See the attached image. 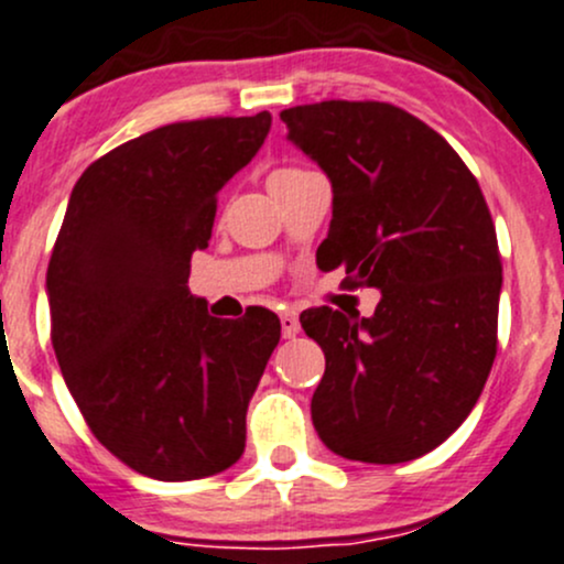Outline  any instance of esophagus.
<instances>
[{"instance_id": "1", "label": "esophagus", "mask_w": 564, "mask_h": 564, "mask_svg": "<svg viewBox=\"0 0 564 564\" xmlns=\"http://www.w3.org/2000/svg\"><path fill=\"white\" fill-rule=\"evenodd\" d=\"M282 336L284 338H293V336H299V330H301V319H299V314H293V312H282Z\"/></svg>"}]
</instances>
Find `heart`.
Wrapping results in <instances>:
<instances>
[{
	"mask_svg": "<svg viewBox=\"0 0 564 564\" xmlns=\"http://www.w3.org/2000/svg\"><path fill=\"white\" fill-rule=\"evenodd\" d=\"M276 172H293V169H276Z\"/></svg>",
	"mask_w": 564,
	"mask_h": 564,
	"instance_id": "obj_1",
	"label": "heart"
}]
</instances>
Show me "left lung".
<instances>
[{"mask_svg":"<svg viewBox=\"0 0 564 564\" xmlns=\"http://www.w3.org/2000/svg\"><path fill=\"white\" fill-rule=\"evenodd\" d=\"M288 139L323 166L333 220L319 245L349 288H379L373 317L301 314L323 347L312 422L330 452L409 463L465 422L498 355L502 263L492 215L438 131L387 101L282 110Z\"/></svg>","mask_w":564,"mask_h":564,"instance_id":"obj_1","label":"left lung"}]
</instances>
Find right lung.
<instances>
[{
	"label": "right lung",
	"instance_id": "right-lung-1",
	"mask_svg": "<svg viewBox=\"0 0 564 564\" xmlns=\"http://www.w3.org/2000/svg\"><path fill=\"white\" fill-rule=\"evenodd\" d=\"M269 129V112L161 126L96 159L72 187L47 263L51 341L90 433L142 476H215L245 452L280 317L263 306L212 317L187 276L217 193Z\"/></svg>",
	"mask_w": 564,
	"mask_h": 564
}]
</instances>
